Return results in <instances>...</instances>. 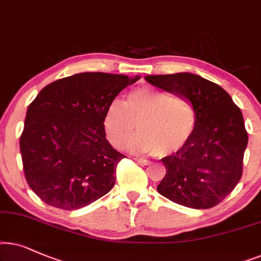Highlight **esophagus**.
<instances>
[{
    "mask_svg": "<svg viewBox=\"0 0 261 261\" xmlns=\"http://www.w3.org/2000/svg\"><path fill=\"white\" fill-rule=\"evenodd\" d=\"M135 161H137L138 163H140V165H143V166L150 165V161H148V160L142 159V158H135Z\"/></svg>",
    "mask_w": 261,
    "mask_h": 261,
    "instance_id": "esophagus-1",
    "label": "esophagus"
}]
</instances>
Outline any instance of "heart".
<instances>
[{
    "instance_id": "heart-1",
    "label": "heart",
    "mask_w": 261,
    "mask_h": 261,
    "mask_svg": "<svg viewBox=\"0 0 261 261\" xmlns=\"http://www.w3.org/2000/svg\"><path fill=\"white\" fill-rule=\"evenodd\" d=\"M130 147L135 151L168 156L185 147L196 127V113L181 96L142 87L128 92L123 103L114 100L106 109L103 127L111 143L124 148L138 130Z\"/></svg>"
}]
</instances>
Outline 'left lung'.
Listing matches in <instances>:
<instances>
[{
	"mask_svg": "<svg viewBox=\"0 0 261 261\" xmlns=\"http://www.w3.org/2000/svg\"><path fill=\"white\" fill-rule=\"evenodd\" d=\"M145 81L189 100L196 113L192 137L161 161L166 174L158 192L192 209L221 203L241 179L248 135L241 110L216 83L191 72L147 75Z\"/></svg>",
	"mask_w": 261,
	"mask_h": 261,
	"instance_id": "1",
	"label": "left lung"
}]
</instances>
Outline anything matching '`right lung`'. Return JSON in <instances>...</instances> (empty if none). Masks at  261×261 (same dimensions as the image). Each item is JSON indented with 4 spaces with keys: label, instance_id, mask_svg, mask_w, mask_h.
<instances>
[{
    "label": "right lung",
    "instance_id": "obj_1",
    "mask_svg": "<svg viewBox=\"0 0 261 261\" xmlns=\"http://www.w3.org/2000/svg\"><path fill=\"white\" fill-rule=\"evenodd\" d=\"M140 76L81 72L50 83L26 113L20 137L23 172L48 205L76 210L109 193L125 156L106 140L103 116Z\"/></svg>",
    "mask_w": 261,
    "mask_h": 261
}]
</instances>
